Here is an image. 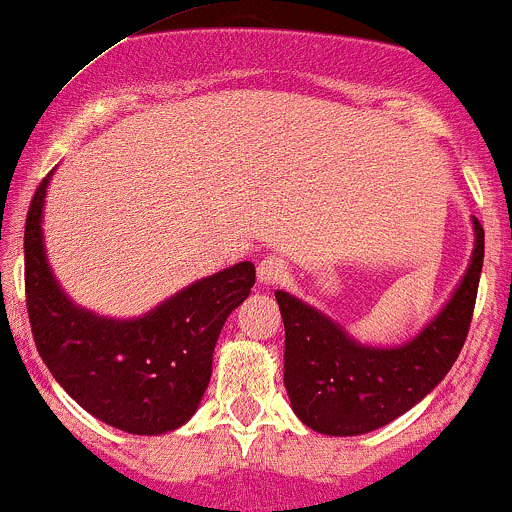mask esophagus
<instances>
[{
  "label": "esophagus",
  "mask_w": 512,
  "mask_h": 512,
  "mask_svg": "<svg viewBox=\"0 0 512 512\" xmlns=\"http://www.w3.org/2000/svg\"><path fill=\"white\" fill-rule=\"evenodd\" d=\"M290 276V268L285 263V258H280L276 254L266 256L261 263H258V280L263 285H280L285 283Z\"/></svg>",
  "instance_id": "1"
}]
</instances>
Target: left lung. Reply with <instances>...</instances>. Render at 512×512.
Wrapping results in <instances>:
<instances>
[{
    "mask_svg": "<svg viewBox=\"0 0 512 512\" xmlns=\"http://www.w3.org/2000/svg\"><path fill=\"white\" fill-rule=\"evenodd\" d=\"M471 266L437 320L395 349L361 346L315 307L276 290L285 324V390L310 430L354 437L388 425L449 373L469 334L483 268V227L474 219Z\"/></svg>",
    "mask_w": 512,
    "mask_h": 512,
    "instance_id": "obj_1",
    "label": "left lung"
}]
</instances>
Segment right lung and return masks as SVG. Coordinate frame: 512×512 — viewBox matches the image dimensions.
<instances>
[{"instance_id": "1", "label": "right lung", "mask_w": 512, "mask_h": 512, "mask_svg": "<svg viewBox=\"0 0 512 512\" xmlns=\"http://www.w3.org/2000/svg\"><path fill=\"white\" fill-rule=\"evenodd\" d=\"M41 180L26 214L24 285L43 364L90 415L131 434L185 425L212 376V351L232 310L249 298L254 263L197 280L139 320H104L63 295L46 263Z\"/></svg>"}]
</instances>
